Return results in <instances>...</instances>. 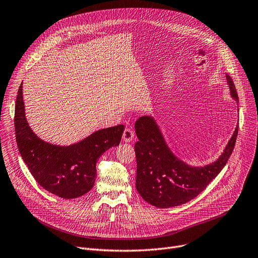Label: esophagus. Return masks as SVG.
Wrapping results in <instances>:
<instances>
[{"mask_svg": "<svg viewBox=\"0 0 258 258\" xmlns=\"http://www.w3.org/2000/svg\"><path fill=\"white\" fill-rule=\"evenodd\" d=\"M122 139L125 143H130L134 139V132L131 128H125L122 135Z\"/></svg>", "mask_w": 258, "mask_h": 258, "instance_id": "obj_1", "label": "esophagus"}]
</instances>
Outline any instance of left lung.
<instances>
[{"label":"left lung","instance_id":"1","mask_svg":"<svg viewBox=\"0 0 258 258\" xmlns=\"http://www.w3.org/2000/svg\"><path fill=\"white\" fill-rule=\"evenodd\" d=\"M225 77L230 97L239 104L231 77L228 74ZM135 131L139 140L135 144L136 188L145 202L166 209L191 201L221 172L235 148L239 126H236L219 157L199 167L188 165L175 155L154 117H140L135 122Z\"/></svg>","mask_w":258,"mask_h":258}]
</instances>
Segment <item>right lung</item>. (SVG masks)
<instances>
[{
	"mask_svg": "<svg viewBox=\"0 0 258 258\" xmlns=\"http://www.w3.org/2000/svg\"><path fill=\"white\" fill-rule=\"evenodd\" d=\"M15 135L19 153L35 180L45 190L62 199L87 194L96 181L97 161L118 146L124 125L99 130L71 145H55L38 137L30 126L19 86L15 103Z\"/></svg>",
	"mask_w": 258,
	"mask_h": 258,
	"instance_id": "1",
	"label": "right lung"
}]
</instances>
